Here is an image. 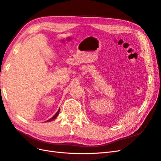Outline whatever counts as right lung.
Instances as JSON below:
<instances>
[{"mask_svg": "<svg viewBox=\"0 0 161 161\" xmlns=\"http://www.w3.org/2000/svg\"><path fill=\"white\" fill-rule=\"evenodd\" d=\"M60 109H58V111H57V113L54 115H53V117H52V118H50V119H48L47 121H52V120H53V119H56V117L58 116V114H59V112H60Z\"/></svg>", "mask_w": 161, "mask_h": 161, "instance_id": "obj_1", "label": "right lung"}]
</instances>
